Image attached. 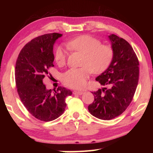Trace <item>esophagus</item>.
I'll use <instances>...</instances> for the list:
<instances>
[{
    "instance_id": "obj_1",
    "label": "esophagus",
    "mask_w": 153,
    "mask_h": 153,
    "mask_svg": "<svg viewBox=\"0 0 153 153\" xmlns=\"http://www.w3.org/2000/svg\"><path fill=\"white\" fill-rule=\"evenodd\" d=\"M84 92L83 91H77V90H74L73 92V94H79V95H82Z\"/></svg>"
}]
</instances>
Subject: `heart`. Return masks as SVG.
Segmentation results:
<instances>
[{"mask_svg": "<svg viewBox=\"0 0 153 153\" xmlns=\"http://www.w3.org/2000/svg\"><path fill=\"white\" fill-rule=\"evenodd\" d=\"M70 48L82 53L79 68H71L62 76V81L66 86L73 88H82L86 84L90 73L98 74L109 65L113 51L110 46L102 45L98 39L88 35L80 36L67 43ZM55 59L59 65H63L66 60V52L58 46L55 52Z\"/></svg>", "mask_w": 153, "mask_h": 153, "instance_id": "heart-1", "label": "heart"}]
</instances>
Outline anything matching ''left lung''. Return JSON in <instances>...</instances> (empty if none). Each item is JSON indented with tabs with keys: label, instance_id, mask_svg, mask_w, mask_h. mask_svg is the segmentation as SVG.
<instances>
[{
	"label": "left lung",
	"instance_id": "left-lung-1",
	"mask_svg": "<svg viewBox=\"0 0 153 153\" xmlns=\"http://www.w3.org/2000/svg\"><path fill=\"white\" fill-rule=\"evenodd\" d=\"M113 51L108 68L96 80L105 87L92 92L94 100L88 108L91 115L110 120L123 113L135 94L139 77V62L131 45L115 34L108 36Z\"/></svg>",
	"mask_w": 153,
	"mask_h": 153
}]
</instances>
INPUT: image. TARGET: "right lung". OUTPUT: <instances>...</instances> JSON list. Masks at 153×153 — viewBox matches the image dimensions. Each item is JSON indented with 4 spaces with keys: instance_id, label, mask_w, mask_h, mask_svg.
<instances>
[{
    "instance_id": "add662e5",
    "label": "right lung",
    "mask_w": 153,
    "mask_h": 153,
    "mask_svg": "<svg viewBox=\"0 0 153 153\" xmlns=\"http://www.w3.org/2000/svg\"><path fill=\"white\" fill-rule=\"evenodd\" d=\"M62 36L58 33L38 36L22 49L15 65V83L21 101L33 117L43 121H51L63 113L65 98L71 90L58 87L47 90L43 79L48 69L54 67L53 45Z\"/></svg>"
}]
</instances>
